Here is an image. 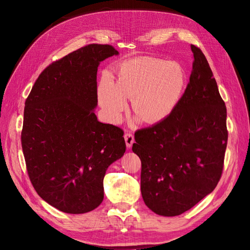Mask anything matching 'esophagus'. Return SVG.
Segmentation results:
<instances>
[{"label":"esophagus","instance_id":"esophagus-1","mask_svg":"<svg viewBox=\"0 0 250 250\" xmlns=\"http://www.w3.org/2000/svg\"><path fill=\"white\" fill-rule=\"evenodd\" d=\"M125 145L126 148H131L132 145L134 144V136L132 135L131 133H125Z\"/></svg>","mask_w":250,"mask_h":250}]
</instances>
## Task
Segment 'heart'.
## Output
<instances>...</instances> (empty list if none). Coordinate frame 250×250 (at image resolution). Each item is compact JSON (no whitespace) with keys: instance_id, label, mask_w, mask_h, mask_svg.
Masks as SVG:
<instances>
[{"instance_id":"1","label":"heart","mask_w":250,"mask_h":250,"mask_svg":"<svg viewBox=\"0 0 250 250\" xmlns=\"http://www.w3.org/2000/svg\"><path fill=\"white\" fill-rule=\"evenodd\" d=\"M186 87V75L175 62L142 58L121 64L116 81L102 79L98 101L106 116L118 121L132 100V110L146 124L167 118L181 100Z\"/></svg>"}]
</instances>
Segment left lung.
Wrapping results in <instances>:
<instances>
[{
	"label": "left lung",
	"mask_w": 250,
	"mask_h": 250,
	"mask_svg": "<svg viewBox=\"0 0 250 250\" xmlns=\"http://www.w3.org/2000/svg\"><path fill=\"white\" fill-rule=\"evenodd\" d=\"M188 85L169 116L138 130L132 150L142 161L140 190L153 212L175 216L191 209L219 183L228 132L227 111L206 57L191 45Z\"/></svg>",
	"instance_id": "left-lung-1"
}]
</instances>
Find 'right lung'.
<instances>
[{
  "label": "right lung",
  "mask_w": 250,
  "mask_h": 250,
  "mask_svg": "<svg viewBox=\"0 0 250 250\" xmlns=\"http://www.w3.org/2000/svg\"><path fill=\"white\" fill-rule=\"evenodd\" d=\"M119 53L89 44L48 65L25 101L21 142L37 193L65 213H86L104 201V177L124 156L120 127L98 121L97 70Z\"/></svg>",
  "instance_id": "obj_1"
}]
</instances>
